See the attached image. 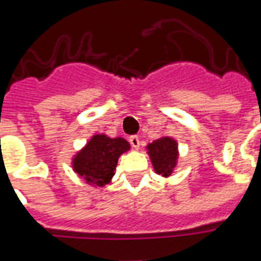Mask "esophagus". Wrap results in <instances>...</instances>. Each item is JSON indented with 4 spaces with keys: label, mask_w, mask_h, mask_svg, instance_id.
<instances>
[{
    "label": "esophagus",
    "mask_w": 261,
    "mask_h": 261,
    "mask_svg": "<svg viewBox=\"0 0 261 261\" xmlns=\"http://www.w3.org/2000/svg\"><path fill=\"white\" fill-rule=\"evenodd\" d=\"M130 144L133 145V148L138 149L139 145H141V141H139V138L137 135H133V137H130Z\"/></svg>",
    "instance_id": "1"
}]
</instances>
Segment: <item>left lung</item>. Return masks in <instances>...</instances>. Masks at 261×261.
Instances as JSON below:
<instances>
[{
    "instance_id": "obj_1",
    "label": "left lung",
    "mask_w": 261,
    "mask_h": 261,
    "mask_svg": "<svg viewBox=\"0 0 261 261\" xmlns=\"http://www.w3.org/2000/svg\"><path fill=\"white\" fill-rule=\"evenodd\" d=\"M146 153L152 162L156 174L162 175L164 178H168L174 174L179 159L176 139L168 135H163L156 141L146 145Z\"/></svg>"
}]
</instances>
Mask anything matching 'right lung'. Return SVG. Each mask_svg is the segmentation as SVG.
Returning a JSON list of instances; mask_svg holds the SVG:
<instances>
[{"label": "right lung", "instance_id": "1", "mask_svg": "<svg viewBox=\"0 0 261 261\" xmlns=\"http://www.w3.org/2000/svg\"><path fill=\"white\" fill-rule=\"evenodd\" d=\"M130 149V144L122 137L111 138L107 134H94L73 154L71 166L86 184L104 188L112 180L119 157Z\"/></svg>", "mask_w": 261, "mask_h": 261}]
</instances>
